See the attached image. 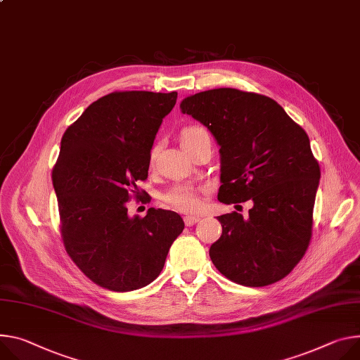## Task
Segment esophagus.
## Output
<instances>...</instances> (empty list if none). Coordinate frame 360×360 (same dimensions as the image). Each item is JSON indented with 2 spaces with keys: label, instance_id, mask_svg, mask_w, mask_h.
<instances>
[{
  "label": "esophagus",
  "instance_id": "1",
  "mask_svg": "<svg viewBox=\"0 0 360 360\" xmlns=\"http://www.w3.org/2000/svg\"><path fill=\"white\" fill-rule=\"evenodd\" d=\"M198 221H200V217H197V215H186V217H184V222H185L186 226H191L193 224H197Z\"/></svg>",
  "mask_w": 360,
  "mask_h": 360
}]
</instances>
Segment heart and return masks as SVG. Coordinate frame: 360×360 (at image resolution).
Instances as JSON below:
<instances>
[{
  "instance_id": "1",
  "label": "heart",
  "mask_w": 360,
  "mask_h": 360,
  "mask_svg": "<svg viewBox=\"0 0 360 360\" xmlns=\"http://www.w3.org/2000/svg\"><path fill=\"white\" fill-rule=\"evenodd\" d=\"M204 136H210L205 127H202L200 124H189L181 130L179 141H181L182 148L186 152H189L192 145L200 138H204ZM156 155H158V145H152L149 149V155H148V162L150 167L155 163ZM202 195H204V191H201V189H193V188L176 185L162 195V201L171 205L175 210L184 211V212H193V211L201 208Z\"/></svg>"
}]
</instances>
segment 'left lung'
Returning <instances> with one entry per match:
<instances>
[{
    "mask_svg": "<svg viewBox=\"0 0 360 360\" xmlns=\"http://www.w3.org/2000/svg\"><path fill=\"white\" fill-rule=\"evenodd\" d=\"M181 109L221 146L219 202L252 201L245 218L217 217L222 234L210 248L214 266L248 287L284 278L310 244L320 179L304 129L270 97L230 87L186 97Z\"/></svg>",
    "mask_w": 360,
    "mask_h": 360,
    "instance_id": "left-lung-1",
    "label": "left lung"
}]
</instances>
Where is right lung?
Instances as JSON below:
<instances>
[{
    "label": "right lung",
    "mask_w": 360,
    "mask_h": 360,
    "mask_svg": "<svg viewBox=\"0 0 360 360\" xmlns=\"http://www.w3.org/2000/svg\"><path fill=\"white\" fill-rule=\"evenodd\" d=\"M176 91H113L93 102L61 138L51 179L61 240L80 271L112 291H132L162 271L184 230L181 215H127L148 178L149 149Z\"/></svg>",
    "instance_id": "right-lung-1"
}]
</instances>
